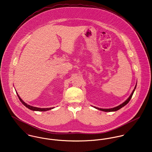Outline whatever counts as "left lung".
Wrapping results in <instances>:
<instances>
[{
  "label": "left lung",
  "mask_w": 152,
  "mask_h": 152,
  "mask_svg": "<svg viewBox=\"0 0 152 152\" xmlns=\"http://www.w3.org/2000/svg\"><path fill=\"white\" fill-rule=\"evenodd\" d=\"M136 87H137V84H136V86H135V87L132 93H131V94L130 95V96H129V98L125 102H124L123 104H121V105H118V106H117L116 107H115L111 108V109H102V108H99V107H95V106H94V107L95 108L98 109V110H102V111H104V112H115V111H117V110H119L120 109H121V107H123V106H124L125 105H127L129 103V101L131 99V98H132V96L133 94L134 93V91H135V89L136 88Z\"/></svg>",
  "instance_id": "left-lung-1"
}]
</instances>
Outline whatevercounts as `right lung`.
Wrapping results in <instances>:
<instances>
[{
  "mask_svg": "<svg viewBox=\"0 0 152 152\" xmlns=\"http://www.w3.org/2000/svg\"><path fill=\"white\" fill-rule=\"evenodd\" d=\"M17 96L19 98V99L20 100V101L21 102V103L23 104L24 106H25L26 107H28V109L32 110H34V111H41V112H44V111H47L48 110H50V109H53L54 107H50V108H39V107H34V106H32L31 105H28L27 104H26L25 102H23V101L22 100V99L20 97V96L18 95V94H17Z\"/></svg>",
  "mask_w": 152,
  "mask_h": 152,
  "instance_id": "1",
  "label": "right lung"
}]
</instances>
